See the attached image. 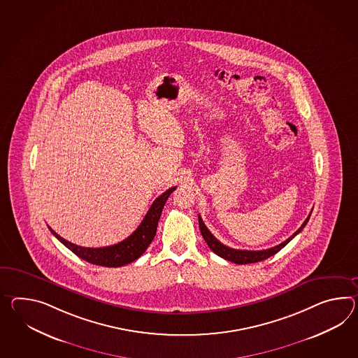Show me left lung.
Returning <instances> with one entry per match:
<instances>
[{"label": "left lung", "instance_id": "1", "mask_svg": "<svg viewBox=\"0 0 358 358\" xmlns=\"http://www.w3.org/2000/svg\"><path fill=\"white\" fill-rule=\"evenodd\" d=\"M310 213H312V212H310ZM310 213H309V216L306 217V221L303 222V225L299 227L296 231H295L292 236H289L288 239H286L283 243L278 244V245H275V247H271L269 250H262V251H245V250H234V248L227 247L225 244L218 242L217 239L212 236V233H210V230L207 229V227L204 225V222H203L201 216H198V218H199V229H201V236H203L204 241L208 244V247H210V250L216 253V255H218L220 257L227 260V262L243 265V264H252V262L266 260L268 257H271L273 255L279 252L289 241H292V238H295V236L304 229L306 222L309 221Z\"/></svg>", "mask_w": 358, "mask_h": 358}]
</instances>
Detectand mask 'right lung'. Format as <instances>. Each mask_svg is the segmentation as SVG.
<instances>
[{"mask_svg": "<svg viewBox=\"0 0 358 358\" xmlns=\"http://www.w3.org/2000/svg\"><path fill=\"white\" fill-rule=\"evenodd\" d=\"M175 187L168 189L163 192L160 196H157L154 203L151 204L150 210H148L146 216L142 220L140 227H137L133 234L124 239L120 243L108 245V247H101V248H87L81 247L78 244L71 243L64 238L58 236L52 227V236H55L59 242L64 244L69 250L79 256L80 259L96 264L99 266H107V268H117L131 262L137 260L142 253L148 250V245L152 242L154 236L157 234V222L162 215V210L164 208L168 196L175 192Z\"/></svg>", "mask_w": 358, "mask_h": 358, "instance_id": "right-lung-1", "label": "right lung"}]
</instances>
